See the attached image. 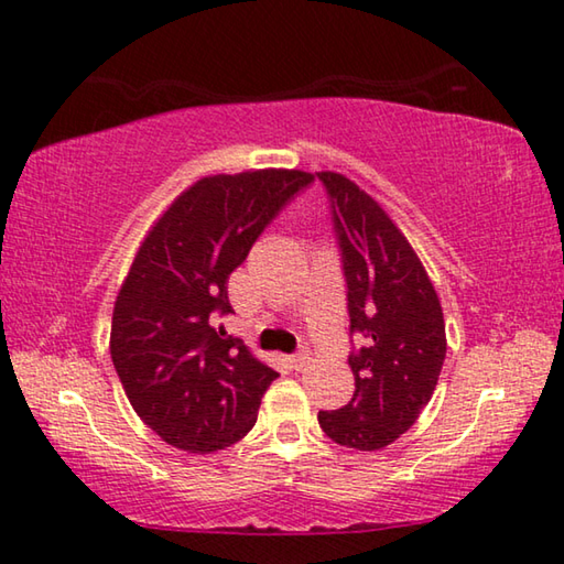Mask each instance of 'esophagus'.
I'll return each instance as SVG.
<instances>
[{
  "label": "esophagus",
  "mask_w": 564,
  "mask_h": 564,
  "mask_svg": "<svg viewBox=\"0 0 564 564\" xmlns=\"http://www.w3.org/2000/svg\"><path fill=\"white\" fill-rule=\"evenodd\" d=\"M289 360H291V366H293L295 370H303V368L311 362V352H308V350H299V352H293V356H291Z\"/></svg>",
  "instance_id": "34e87169"
}]
</instances>
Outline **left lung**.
I'll list each match as a JSON object with an SVG mask.
<instances>
[{
    "label": "left lung",
    "instance_id": "1",
    "mask_svg": "<svg viewBox=\"0 0 564 564\" xmlns=\"http://www.w3.org/2000/svg\"><path fill=\"white\" fill-rule=\"evenodd\" d=\"M326 186L350 333L362 346L348 356L356 393L338 410H321L330 441L380 451L415 423L433 398L445 360V321L431 279L390 216L350 178L316 174Z\"/></svg>",
    "mask_w": 564,
    "mask_h": 564
}]
</instances>
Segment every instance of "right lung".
Returning a JSON list of instances; mask_svg holds the SVG:
<instances>
[{
	"label": "right lung",
	"mask_w": 564,
	"mask_h": 564,
	"mask_svg": "<svg viewBox=\"0 0 564 564\" xmlns=\"http://www.w3.org/2000/svg\"><path fill=\"white\" fill-rule=\"evenodd\" d=\"M313 174L261 169L206 176L151 226L113 303L111 360L161 441L214 453L251 431L279 373L214 318L234 313L228 275Z\"/></svg>",
	"instance_id": "obj_1"
}]
</instances>
